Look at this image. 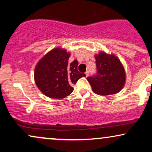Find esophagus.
<instances>
[{"mask_svg":"<svg viewBox=\"0 0 152 152\" xmlns=\"http://www.w3.org/2000/svg\"><path fill=\"white\" fill-rule=\"evenodd\" d=\"M85 75H86V77H88V75H89V73H88V71H86V73H85Z\"/></svg>","mask_w":152,"mask_h":152,"instance_id":"1","label":"esophagus"}]
</instances>
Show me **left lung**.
I'll list each match as a JSON object with an SVG mask.
<instances>
[{
    "label": "left lung",
    "instance_id": "1",
    "mask_svg": "<svg viewBox=\"0 0 152 152\" xmlns=\"http://www.w3.org/2000/svg\"><path fill=\"white\" fill-rule=\"evenodd\" d=\"M97 67L96 76L88 77L95 94L107 96L119 92L126 83V72L121 61L114 54L104 51L94 56Z\"/></svg>",
    "mask_w": 152,
    "mask_h": 152
}]
</instances>
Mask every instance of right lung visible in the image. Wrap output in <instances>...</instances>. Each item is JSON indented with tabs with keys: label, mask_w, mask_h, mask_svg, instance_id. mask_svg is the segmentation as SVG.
Here are the masks:
<instances>
[{
	"label": "right lung",
	"mask_w": 152,
	"mask_h": 152,
	"mask_svg": "<svg viewBox=\"0 0 152 152\" xmlns=\"http://www.w3.org/2000/svg\"><path fill=\"white\" fill-rule=\"evenodd\" d=\"M71 53L62 48H55L38 61L34 70V80L38 89L51 99H64L74 91L73 86L86 76L78 72L75 60L68 64Z\"/></svg>",
	"instance_id": "right-lung-1"
}]
</instances>
